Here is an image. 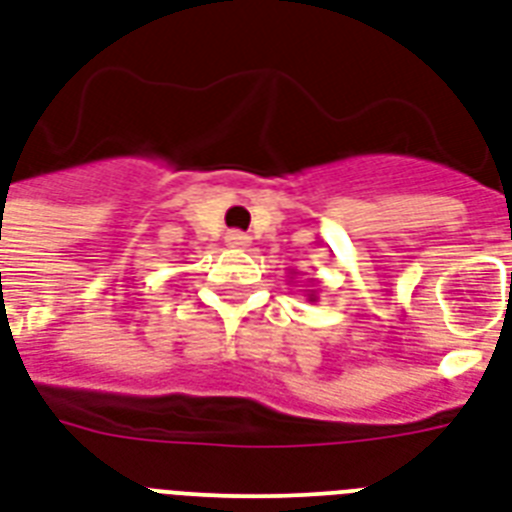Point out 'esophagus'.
I'll return each instance as SVG.
<instances>
[{
    "instance_id": "1",
    "label": "esophagus",
    "mask_w": 512,
    "mask_h": 512,
    "mask_svg": "<svg viewBox=\"0 0 512 512\" xmlns=\"http://www.w3.org/2000/svg\"><path fill=\"white\" fill-rule=\"evenodd\" d=\"M249 236L247 233H241V231H228L225 233V244H228V247H236V249H244V247H249Z\"/></svg>"
}]
</instances>
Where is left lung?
I'll list each match as a JSON object with an SVG mask.
<instances>
[{
    "label": "left lung",
    "instance_id": "left-lung-1",
    "mask_svg": "<svg viewBox=\"0 0 512 512\" xmlns=\"http://www.w3.org/2000/svg\"><path fill=\"white\" fill-rule=\"evenodd\" d=\"M305 292H308V300H311V303H316V300H319V295H316V289H305Z\"/></svg>",
    "mask_w": 512,
    "mask_h": 512
}]
</instances>
